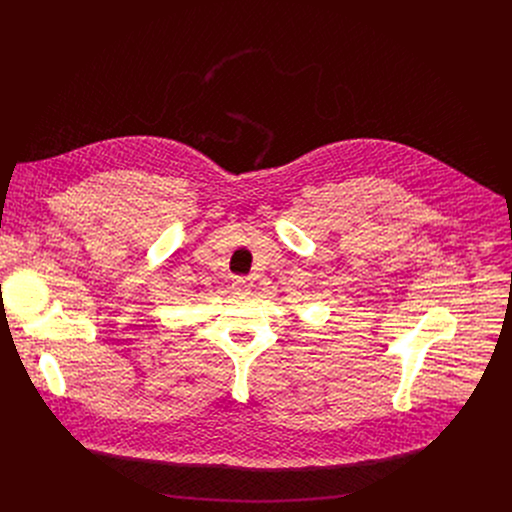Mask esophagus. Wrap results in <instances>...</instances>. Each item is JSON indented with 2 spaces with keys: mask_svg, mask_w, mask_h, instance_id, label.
<instances>
[{
  "mask_svg": "<svg viewBox=\"0 0 512 512\" xmlns=\"http://www.w3.org/2000/svg\"><path fill=\"white\" fill-rule=\"evenodd\" d=\"M233 287H235L237 294H241V296H249L251 294V283L245 277H235Z\"/></svg>",
  "mask_w": 512,
  "mask_h": 512,
  "instance_id": "34e87169",
  "label": "esophagus"
}]
</instances>
